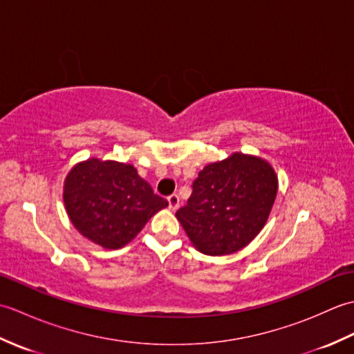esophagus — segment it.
Listing matches in <instances>:
<instances>
[{
	"label": "esophagus",
	"mask_w": 354,
	"mask_h": 354,
	"mask_svg": "<svg viewBox=\"0 0 354 354\" xmlns=\"http://www.w3.org/2000/svg\"><path fill=\"white\" fill-rule=\"evenodd\" d=\"M167 201H169V208L173 209V212H175V209L179 207V198H178V194H170V196L167 198Z\"/></svg>",
	"instance_id": "esophagus-1"
}]
</instances>
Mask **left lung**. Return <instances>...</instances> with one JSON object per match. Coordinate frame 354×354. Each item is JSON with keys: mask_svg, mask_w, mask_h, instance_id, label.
Here are the masks:
<instances>
[{"mask_svg": "<svg viewBox=\"0 0 354 354\" xmlns=\"http://www.w3.org/2000/svg\"><path fill=\"white\" fill-rule=\"evenodd\" d=\"M277 189L275 171L265 160L234 153L199 171L176 217L201 252L232 254L265 227Z\"/></svg>", "mask_w": 354, "mask_h": 354, "instance_id": "1", "label": "left lung"}]
</instances>
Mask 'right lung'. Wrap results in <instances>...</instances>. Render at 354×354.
Returning <instances> with one entry per match:
<instances>
[{
    "mask_svg": "<svg viewBox=\"0 0 354 354\" xmlns=\"http://www.w3.org/2000/svg\"><path fill=\"white\" fill-rule=\"evenodd\" d=\"M70 221L82 236L108 250L129 243L169 205L131 164L91 158L74 165L64 185Z\"/></svg>",
    "mask_w": 354,
    "mask_h": 354,
    "instance_id": "add662e5",
    "label": "right lung"
}]
</instances>
